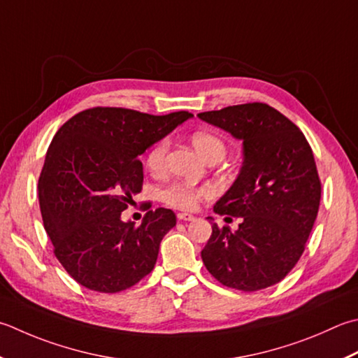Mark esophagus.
<instances>
[{
  "label": "esophagus",
  "mask_w": 358,
  "mask_h": 358,
  "mask_svg": "<svg viewBox=\"0 0 358 358\" xmlns=\"http://www.w3.org/2000/svg\"><path fill=\"white\" fill-rule=\"evenodd\" d=\"M177 217H178L180 222H192L195 219L192 214H187V213H178Z\"/></svg>",
  "instance_id": "esophagus-1"
}]
</instances>
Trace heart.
Returning a JSON list of instances; mask_svg holds the SVG:
<instances>
[{"instance_id": "heart-1", "label": "heart", "mask_w": 358, "mask_h": 358, "mask_svg": "<svg viewBox=\"0 0 358 358\" xmlns=\"http://www.w3.org/2000/svg\"><path fill=\"white\" fill-rule=\"evenodd\" d=\"M192 144L200 155L208 163H219L225 158L227 144L220 136L211 131H195L192 135ZM167 150H169V141L161 139L145 155V167L152 173H161L164 171ZM214 195V189L211 186H192L189 183H172L163 189L159 194L161 200L166 205L178 208V209H195L203 199H211Z\"/></svg>"}]
</instances>
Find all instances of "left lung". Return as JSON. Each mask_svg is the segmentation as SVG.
I'll return each mask as SVG.
<instances>
[{
    "label": "left lung",
    "instance_id": "1",
    "mask_svg": "<svg viewBox=\"0 0 358 358\" xmlns=\"http://www.w3.org/2000/svg\"><path fill=\"white\" fill-rule=\"evenodd\" d=\"M197 116L243 145L241 172L214 205L217 214L242 217V223L236 231L213 223L203 264L231 289H267L295 267L317 219L321 183L313 152L303 131L267 103Z\"/></svg>",
    "mask_w": 358,
    "mask_h": 358
}]
</instances>
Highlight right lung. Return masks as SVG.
I'll return each instance as SVG.
<instances>
[{
    "label": "right lung",
    "mask_w": 358,
    "mask_h": 358,
    "mask_svg": "<svg viewBox=\"0 0 358 358\" xmlns=\"http://www.w3.org/2000/svg\"><path fill=\"white\" fill-rule=\"evenodd\" d=\"M189 117L96 107L55 133L38 178L40 209L55 257L80 285L122 292L155 267L159 243L177 223L173 211H149L139 227L121 214L141 192L139 155Z\"/></svg>",
    "instance_id": "1"
}]
</instances>
